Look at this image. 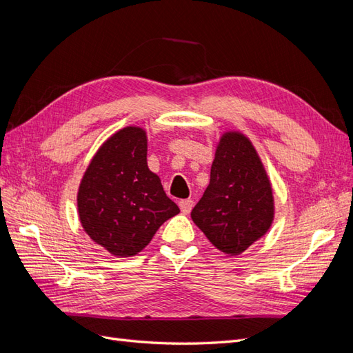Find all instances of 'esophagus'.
I'll return each instance as SVG.
<instances>
[{
  "label": "esophagus",
  "mask_w": 353,
  "mask_h": 353,
  "mask_svg": "<svg viewBox=\"0 0 353 353\" xmlns=\"http://www.w3.org/2000/svg\"><path fill=\"white\" fill-rule=\"evenodd\" d=\"M179 207H180L181 212L189 214L193 207V201L192 199H181V201H179Z\"/></svg>",
  "instance_id": "1"
}]
</instances>
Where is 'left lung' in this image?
Segmentation results:
<instances>
[{"label": "left lung", "mask_w": 353, "mask_h": 353, "mask_svg": "<svg viewBox=\"0 0 353 353\" xmlns=\"http://www.w3.org/2000/svg\"><path fill=\"white\" fill-rule=\"evenodd\" d=\"M190 217L225 255L245 252L274 220V196L268 174L252 142L241 132L219 141L207 190Z\"/></svg>", "instance_id": "8db88e82"}]
</instances>
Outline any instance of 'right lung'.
Instances as JSON below:
<instances>
[{
  "instance_id": "right-lung-1",
  "label": "right lung",
  "mask_w": 353,
  "mask_h": 353,
  "mask_svg": "<svg viewBox=\"0 0 353 353\" xmlns=\"http://www.w3.org/2000/svg\"><path fill=\"white\" fill-rule=\"evenodd\" d=\"M146 132L120 129L90 160L77 192L86 234L119 258L139 254L168 219L180 212L148 168Z\"/></svg>"
}]
</instances>
